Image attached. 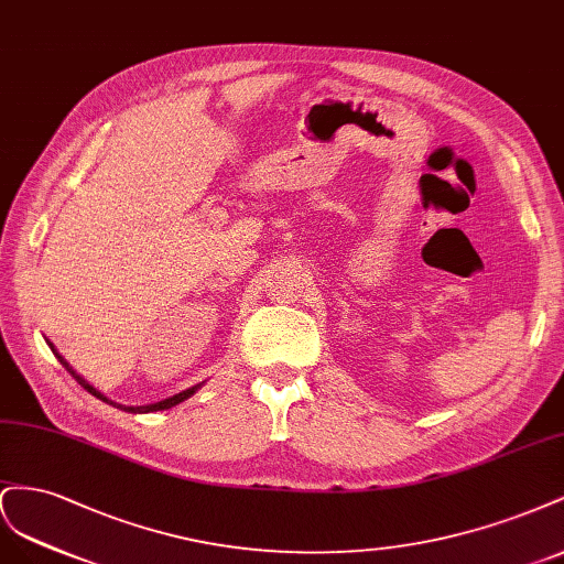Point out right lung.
<instances>
[{"label":"right lung","mask_w":564,"mask_h":564,"mask_svg":"<svg viewBox=\"0 0 564 564\" xmlns=\"http://www.w3.org/2000/svg\"><path fill=\"white\" fill-rule=\"evenodd\" d=\"M50 347H52V351L56 354V359L63 364V368H66V371L79 382V384H83V388L89 392V394H94L96 399H101V401H106V404H110V406H118V409H122V411H130V413H151V411H165V409H170V406H176V404H180V401H184V399H188L193 392H196L198 388H200V384H196V388H188V390H184V392H180V394H174V397H170V399H165V401H158V404H149V406H122V404H116V401H110V399H106L99 390H96V388H91V384L85 380V378H79L75 371H73V368H70V364L66 361V359H63L61 357V354L54 349V345L50 343Z\"/></svg>","instance_id":"add662e5"}]
</instances>
